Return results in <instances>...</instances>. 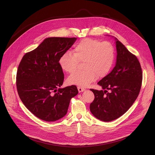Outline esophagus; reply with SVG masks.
<instances>
[{
	"label": "esophagus",
	"instance_id": "esophagus-1",
	"mask_svg": "<svg viewBox=\"0 0 155 155\" xmlns=\"http://www.w3.org/2000/svg\"><path fill=\"white\" fill-rule=\"evenodd\" d=\"M77 88H78V91L79 93L83 92V91H84L85 90L84 88H83V87H81V86H78L77 87Z\"/></svg>",
	"mask_w": 155,
	"mask_h": 155
}]
</instances>
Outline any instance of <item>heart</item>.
I'll list each match as a JSON object with an SVG mask.
<instances>
[{
  "instance_id": "heart-1",
  "label": "heart",
  "mask_w": 155,
  "mask_h": 155,
  "mask_svg": "<svg viewBox=\"0 0 155 155\" xmlns=\"http://www.w3.org/2000/svg\"><path fill=\"white\" fill-rule=\"evenodd\" d=\"M115 61V51L112 43L98 40L84 38L79 41L73 50L64 53L59 59L61 68L72 74L83 62V71L74 73L68 79L69 84L86 86L97 77L107 76L112 70Z\"/></svg>"
}]
</instances>
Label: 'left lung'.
<instances>
[{
	"label": "left lung",
	"mask_w": 155,
	"mask_h": 155,
	"mask_svg": "<svg viewBox=\"0 0 155 155\" xmlns=\"http://www.w3.org/2000/svg\"><path fill=\"white\" fill-rule=\"evenodd\" d=\"M116 47L115 67L97 83L104 91L90 90L94 94L90 106L91 112L97 119L107 122L117 119L127 111L137 98L142 81V71L136 56L117 38Z\"/></svg>",
	"instance_id": "8db88e82"
}]
</instances>
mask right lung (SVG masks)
I'll return each instance as SVG.
<instances>
[{
    "label": "right lung",
    "instance_id": "1",
    "mask_svg": "<svg viewBox=\"0 0 155 155\" xmlns=\"http://www.w3.org/2000/svg\"><path fill=\"white\" fill-rule=\"evenodd\" d=\"M77 38L49 37L26 53L17 70L16 88L21 101L37 118L54 121L68 112L71 99L78 91L75 85L59 88L64 75L59 64Z\"/></svg>",
    "mask_w": 155,
    "mask_h": 155
}]
</instances>
